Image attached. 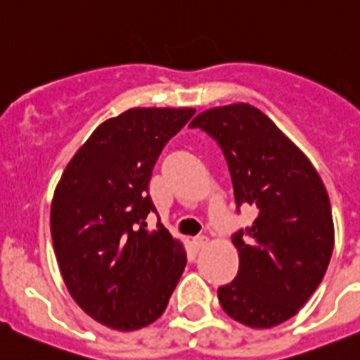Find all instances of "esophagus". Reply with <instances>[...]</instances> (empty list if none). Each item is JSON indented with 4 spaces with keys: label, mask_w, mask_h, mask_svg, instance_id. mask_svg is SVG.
Wrapping results in <instances>:
<instances>
[{
    "label": "esophagus",
    "mask_w": 360,
    "mask_h": 360,
    "mask_svg": "<svg viewBox=\"0 0 360 360\" xmlns=\"http://www.w3.org/2000/svg\"><path fill=\"white\" fill-rule=\"evenodd\" d=\"M207 238L206 236H195L193 238V241H191V243H193V247H195V250H200V248H204L207 245Z\"/></svg>",
    "instance_id": "1"
}]
</instances>
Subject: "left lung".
<instances>
[{
	"instance_id": "left-lung-1",
	"label": "left lung",
	"mask_w": 360,
	"mask_h": 360,
	"mask_svg": "<svg viewBox=\"0 0 360 360\" xmlns=\"http://www.w3.org/2000/svg\"><path fill=\"white\" fill-rule=\"evenodd\" d=\"M190 127L210 134L224 153L236 210H257L254 224L233 234L240 270L218 288L221 309L252 328L284 323L316 291L330 263L334 221L323 181L250 104L211 108Z\"/></svg>"
}]
</instances>
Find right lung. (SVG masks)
Wrapping results in <instances>:
<instances>
[{"mask_svg": "<svg viewBox=\"0 0 360 360\" xmlns=\"http://www.w3.org/2000/svg\"><path fill=\"white\" fill-rule=\"evenodd\" d=\"M195 110L133 108L101 124L74 154L51 204V236L69 293L99 323L129 332L167 309L186 252L147 214L163 147Z\"/></svg>", "mask_w": 360, "mask_h": 360, "instance_id": "obj_1", "label": "right lung"}]
</instances>
